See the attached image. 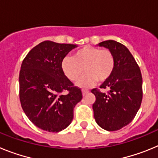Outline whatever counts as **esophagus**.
<instances>
[{
	"instance_id": "34e87169",
	"label": "esophagus",
	"mask_w": 158,
	"mask_h": 158,
	"mask_svg": "<svg viewBox=\"0 0 158 158\" xmlns=\"http://www.w3.org/2000/svg\"><path fill=\"white\" fill-rule=\"evenodd\" d=\"M89 90H86V89H82V94L83 95H85L86 93H89Z\"/></svg>"
}]
</instances>
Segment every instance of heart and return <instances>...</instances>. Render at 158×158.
I'll use <instances>...</instances> for the list:
<instances>
[{"label": "heart", "instance_id": "1", "mask_svg": "<svg viewBox=\"0 0 158 158\" xmlns=\"http://www.w3.org/2000/svg\"><path fill=\"white\" fill-rule=\"evenodd\" d=\"M64 75L71 81L80 77L84 70L86 74L77 83L81 87H89L98 81L105 82L112 76L115 68L114 54L108 49L85 46L75 51L72 57H65L61 63Z\"/></svg>", "mask_w": 158, "mask_h": 158}]
</instances>
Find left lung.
I'll return each instance as SVG.
<instances>
[{
    "mask_svg": "<svg viewBox=\"0 0 158 158\" xmlns=\"http://www.w3.org/2000/svg\"><path fill=\"white\" fill-rule=\"evenodd\" d=\"M114 54L115 68L112 76L100 89H92L96 96L93 104L96 123L106 131H118L127 126L136 115L142 100V77L139 66L129 50L122 43L107 40L99 43Z\"/></svg>",
    "mask_w": 158,
    "mask_h": 158,
    "instance_id": "8db88e82",
    "label": "left lung"
}]
</instances>
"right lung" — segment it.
I'll use <instances>...</instances> for the list:
<instances>
[{
	"mask_svg": "<svg viewBox=\"0 0 158 158\" xmlns=\"http://www.w3.org/2000/svg\"><path fill=\"white\" fill-rule=\"evenodd\" d=\"M77 45L42 42L32 48L19 71V100L32 123L58 132L71 123L73 108L82 99L80 88L64 75L62 61ZM65 91L66 94H62Z\"/></svg>",
	"mask_w": 158,
	"mask_h": 158,
	"instance_id": "obj_1",
	"label": "right lung"
}]
</instances>
